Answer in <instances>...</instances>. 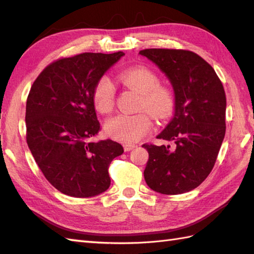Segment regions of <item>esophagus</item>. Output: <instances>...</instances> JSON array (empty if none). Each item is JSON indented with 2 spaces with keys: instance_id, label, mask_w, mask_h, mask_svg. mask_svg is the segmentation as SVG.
Segmentation results:
<instances>
[{
  "instance_id": "obj_1",
  "label": "esophagus",
  "mask_w": 254,
  "mask_h": 254,
  "mask_svg": "<svg viewBox=\"0 0 254 254\" xmlns=\"http://www.w3.org/2000/svg\"><path fill=\"white\" fill-rule=\"evenodd\" d=\"M136 146L137 145H135V144H126L124 145V150H126V152H130V150L134 149Z\"/></svg>"
}]
</instances>
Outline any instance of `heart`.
Listing matches in <instances>:
<instances>
[{
	"instance_id": "obj_1",
	"label": "heart",
	"mask_w": 254,
	"mask_h": 254,
	"mask_svg": "<svg viewBox=\"0 0 254 254\" xmlns=\"http://www.w3.org/2000/svg\"><path fill=\"white\" fill-rule=\"evenodd\" d=\"M121 84L139 94L138 109L135 115L111 117L106 122L105 132L109 137L124 143H134L144 137L153 126L151 115L159 121L167 120L175 111L176 97L153 69L146 66H133L118 75ZM93 104L99 113H108L115 106V87L108 76H101L94 86ZM148 112L146 113V111Z\"/></svg>"
}]
</instances>
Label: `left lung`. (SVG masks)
Listing matches in <instances>:
<instances>
[{
  "label": "left lung",
  "mask_w": 254,
  "mask_h": 254,
  "mask_svg": "<svg viewBox=\"0 0 254 254\" xmlns=\"http://www.w3.org/2000/svg\"><path fill=\"white\" fill-rule=\"evenodd\" d=\"M142 56L157 64L174 86L175 116L157 138L143 144L148 152L144 178L152 190L181 194L198 187L216 163L226 132V95L216 72L195 52L145 49Z\"/></svg>",
  "instance_id": "1"
}]
</instances>
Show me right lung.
I'll return each instance as SVG.
<instances>
[{"label": "right lung", "mask_w": 254, "mask_h": 254, "mask_svg": "<svg viewBox=\"0 0 254 254\" xmlns=\"http://www.w3.org/2000/svg\"><path fill=\"white\" fill-rule=\"evenodd\" d=\"M122 56L85 52L58 59L38 75L27 97V144L46 179L66 195L95 196L110 187L108 169L123 147L88 138L100 130L94 86Z\"/></svg>", "instance_id": "obj_1"}]
</instances>
